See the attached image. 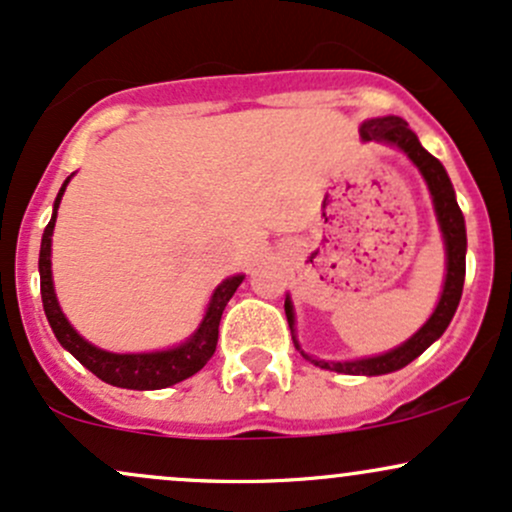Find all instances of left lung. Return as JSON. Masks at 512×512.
<instances>
[{"label": "left lung", "mask_w": 512, "mask_h": 512, "mask_svg": "<svg viewBox=\"0 0 512 512\" xmlns=\"http://www.w3.org/2000/svg\"><path fill=\"white\" fill-rule=\"evenodd\" d=\"M361 137L366 142H387L395 144L399 149L407 154L411 161L416 163V168L421 170L428 182V190H431L433 197V207H436L438 214V223L440 231H443L445 238V250H448V274H445V286H443V296H440L436 313L431 315V320L421 327L409 342H404L397 349L387 351L383 356H373V358H361V361H344V363H327V361H315V358L305 356L313 361L315 366L327 368V370H337V373H346V375H383V373H392V370L404 368L407 363L414 361L416 356H421L424 351L431 346L440 334L445 332V327L450 325L452 315H455L457 305H460L462 298V286H464V252H467V231H464V216L460 207H457L455 199V190H452L448 173H445L443 163L438 161L436 156H431L424 146L419 144L416 134L411 132L407 122L402 117H375V120H368L361 125ZM286 310V320H289L291 327V337H293V308L291 301L286 298L284 303ZM293 344L296 349H301L293 337Z\"/></svg>", "instance_id": "obj_1"}]
</instances>
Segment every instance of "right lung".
I'll return each instance as SVG.
<instances>
[{"label":"right lung","instance_id":"1","mask_svg":"<svg viewBox=\"0 0 512 512\" xmlns=\"http://www.w3.org/2000/svg\"><path fill=\"white\" fill-rule=\"evenodd\" d=\"M69 178L64 180L60 195L55 199V214L48 226H45L43 243H40V296H43V308L48 315V322L55 332L57 342L72 354L81 366H86L93 375L103 380V383L115 387H127V390H161V387H170L180 380L190 378L197 370L207 366V361L214 356L216 342H219V322L223 315V308L231 301V296L243 281V276H231L226 279L219 289L211 296L209 310L204 315L199 330L192 334L190 342H185L178 349L156 351V354H110V351L96 349L81 339L69 325L67 317L62 315L60 303H57L55 289H52V272H50V248H52V228H55L57 207L64 195Z\"/></svg>","mask_w":512,"mask_h":512}]
</instances>
